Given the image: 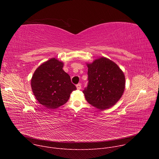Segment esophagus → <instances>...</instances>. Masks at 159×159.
I'll return each mask as SVG.
<instances>
[{
  "label": "esophagus",
  "mask_w": 159,
  "mask_h": 159,
  "mask_svg": "<svg viewBox=\"0 0 159 159\" xmlns=\"http://www.w3.org/2000/svg\"><path fill=\"white\" fill-rule=\"evenodd\" d=\"M76 87H77V89L78 90L81 89V84H77Z\"/></svg>",
  "instance_id": "1"
}]
</instances>
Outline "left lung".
<instances>
[{
	"label": "left lung",
	"instance_id": "8db88e82",
	"mask_svg": "<svg viewBox=\"0 0 159 159\" xmlns=\"http://www.w3.org/2000/svg\"><path fill=\"white\" fill-rule=\"evenodd\" d=\"M87 67L89 82L83 90L87 101L101 110L114 106L125 90L123 71L115 62L105 57L87 64Z\"/></svg>",
	"mask_w": 159,
	"mask_h": 159
}]
</instances>
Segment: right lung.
Wrapping results in <instances>:
<instances>
[{
	"label": "right lung",
	"instance_id": "1",
	"mask_svg": "<svg viewBox=\"0 0 159 159\" xmlns=\"http://www.w3.org/2000/svg\"><path fill=\"white\" fill-rule=\"evenodd\" d=\"M63 63L53 58L35 70L31 79L33 93L38 101L49 109H56L69 100L77 88L62 69Z\"/></svg>",
	"mask_w": 159,
	"mask_h": 159
}]
</instances>
